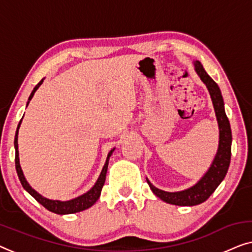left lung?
Returning <instances> with one entry per match:
<instances>
[{"label": "left lung", "instance_id": "left-lung-1", "mask_svg": "<svg viewBox=\"0 0 252 252\" xmlns=\"http://www.w3.org/2000/svg\"><path fill=\"white\" fill-rule=\"evenodd\" d=\"M196 74L201 81L206 84L209 91L211 101H213L215 114H216L218 128H220V143L216 156L211 162L207 173L200 178L198 183L183 191L178 192H166L157 189L150 183L147 178L149 187L155 194L167 203L175 206H195L205 202L213 194L218 185L221 183L227 173L229 162H231V145H232V132L227 116L225 114L224 100L221 96L220 87L214 79L207 74L203 65L200 61L193 63Z\"/></svg>", "mask_w": 252, "mask_h": 252}]
</instances>
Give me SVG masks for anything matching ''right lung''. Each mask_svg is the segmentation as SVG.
Segmentation results:
<instances>
[{
  "label": "right lung",
  "instance_id": "right-lung-1",
  "mask_svg": "<svg viewBox=\"0 0 252 252\" xmlns=\"http://www.w3.org/2000/svg\"><path fill=\"white\" fill-rule=\"evenodd\" d=\"M42 83H43V79L37 84V85L34 87V90H32V92L31 93V95H29V97H28L27 105L29 104V101L32 99V96H34V94H35L36 91H37L38 87L42 85ZM23 118H21V120H23ZM21 120L19 122V125H18V127H17L16 136H14V149H16V159H14V160H16V169H17L18 177H19L20 183H21V185H23V188L26 189L29 194H31L32 198L36 200V201L41 203V205L44 208H46L47 210L52 211V213L58 214V215H67V214L79 213V211L89 209L90 207H92L94 203L97 201V199L100 198L102 188H103L104 182H105V176H107L109 158L111 157L112 152H114L115 149H112V150L108 153L107 160H105V163H104L103 168H102L100 176H99V178H97L96 183L94 184V187L91 189L90 191H87L86 193H84V194L77 196V198L69 200V201H59V200L46 199V198H44V196H42L41 194H39V193L36 192L35 189L28 184V182L26 181V178H25V176H24L23 170H21L20 161H19V151H18V132H19V127H20Z\"/></svg>",
  "mask_w": 252,
  "mask_h": 252
}]
</instances>
